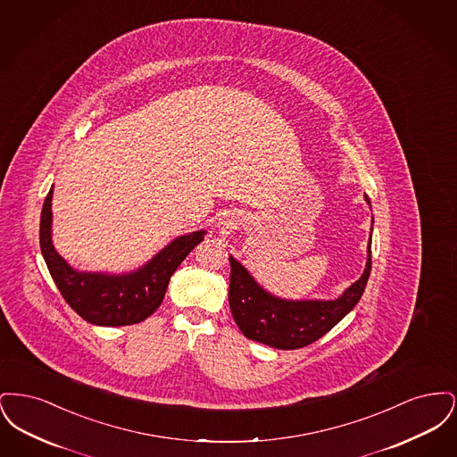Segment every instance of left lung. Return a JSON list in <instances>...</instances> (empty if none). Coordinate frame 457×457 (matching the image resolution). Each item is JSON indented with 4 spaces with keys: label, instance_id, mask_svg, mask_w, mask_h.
I'll use <instances>...</instances> for the list:
<instances>
[{
    "label": "left lung",
    "instance_id": "left-lung-1",
    "mask_svg": "<svg viewBox=\"0 0 457 457\" xmlns=\"http://www.w3.org/2000/svg\"><path fill=\"white\" fill-rule=\"evenodd\" d=\"M365 200L370 205L369 196L365 195ZM370 250L371 233L361 278L336 300H286L274 296L255 281L245 265L229 255V308L237 326L245 337L276 349H300L315 343L360 302L371 270Z\"/></svg>",
    "mask_w": 457,
    "mask_h": 457
}]
</instances>
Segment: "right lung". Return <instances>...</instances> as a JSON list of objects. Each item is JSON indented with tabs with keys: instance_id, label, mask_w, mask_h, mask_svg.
I'll return each mask as SVG.
<instances>
[{
	"instance_id": "obj_1",
	"label": "right lung",
	"mask_w": 457,
	"mask_h": 457,
	"mask_svg": "<svg viewBox=\"0 0 457 457\" xmlns=\"http://www.w3.org/2000/svg\"><path fill=\"white\" fill-rule=\"evenodd\" d=\"M51 200L53 187L41 212L39 239L44 261L66 303L94 326H131L153 315L162 303L174 270L205 237L204 229L178 237L147 263L125 274L77 270L53 245Z\"/></svg>"
}]
</instances>
